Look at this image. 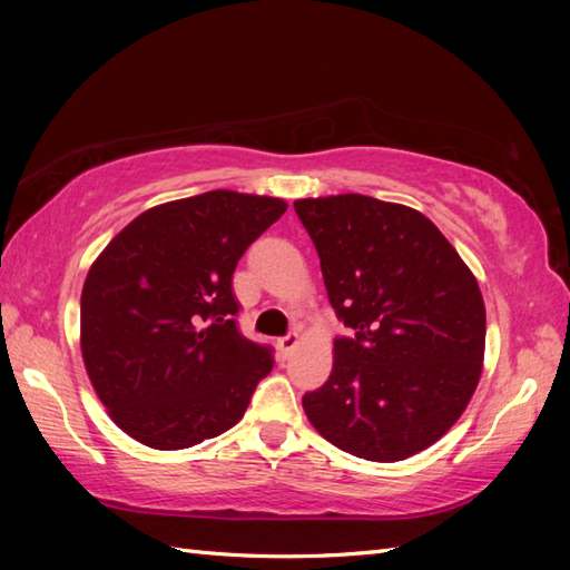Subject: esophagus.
Here are the masks:
<instances>
[{"label": "esophagus", "instance_id": "34e87169", "mask_svg": "<svg viewBox=\"0 0 570 570\" xmlns=\"http://www.w3.org/2000/svg\"><path fill=\"white\" fill-rule=\"evenodd\" d=\"M296 343H298V335L296 333H288L284 337H278L276 347H278V353H282L284 357H288V355H292V350L296 347Z\"/></svg>", "mask_w": 570, "mask_h": 570}]
</instances>
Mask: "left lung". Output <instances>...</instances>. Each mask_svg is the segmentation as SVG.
<instances>
[{
    "label": "left lung",
    "instance_id": "obj_1",
    "mask_svg": "<svg viewBox=\"0 0 570 570\" xmlns=\"http://www.w3.org/2000/svg\"><path fill=\"white\" fill-rule=\"evenodd\" d=\"M335 308L333 372L304 411L341 451L394 463L463 414L485 357L478 278L426 215L360 193L294 203Z\"/></svg>",
    "mask_w": 570,
    "mask_h": 570
}]
</instances>
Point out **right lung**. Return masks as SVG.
<instances>
[{
  "label": "right lung",
  "instance_id": "1",
  "mask_svg": "<svg viewBox=\"0 0 570 570\" xmlns=\"http://www.w3.org/2000/svg\"><path fill=\"white\" fill-rule=\"evenodd\" d=\"M286 200L208 190L135 217L92 262L80 350L107 414L156 451L233 429L272 350L237 331L233 274Z\"/></svg>",
  "mask_w": 570,
  "mask_h": 570
}]
</instances>
